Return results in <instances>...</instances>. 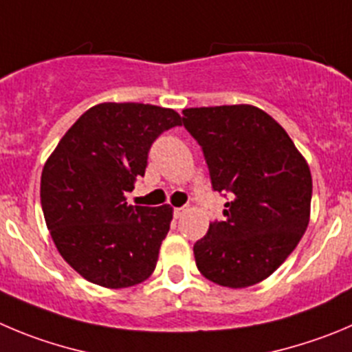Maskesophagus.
Listing matches in <instances>:
<instances>
[{
    "label": "esophagus",
    "mask_w": 352,
    "mask_h": 352,
    "mask_svg": "<svg viewBox=\"0 0 352 352\" xmlns=\"http://www.w3.org/2000/svg\"><path fill=\"white\" fill-rule=\"evenodd\" d=\"M186 212H187V206H179V208L173 210V215H175L177 219H179V217H182Z\"/></svg>",
    "instance_id": "1"
}]
</instances>
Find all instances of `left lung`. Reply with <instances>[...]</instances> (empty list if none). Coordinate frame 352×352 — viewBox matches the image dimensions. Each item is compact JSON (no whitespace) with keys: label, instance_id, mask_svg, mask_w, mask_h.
<instances>
[{"label":"left lung","instance_id":"8db88e82","mask_svg":"<svg viewBox=\"0 0 352 352\" xmlns=\"http://www.w3.org/2000/svg\"><path fill=\"white\" fill-rule=\"evenodd\" d=\"M182 113L184 126L203 147L213 189L232 195L224 221L210 222L196 241V265L221 287L261 283L287 261L309 224V165L285 128L250 104Z\"/></svg>","mask_w":352,"mask_h":352}]
</instances>
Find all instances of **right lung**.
<instances>
[{
    "mask_svg": "<svg viewBox=\"0 0 352 352\" xmlns=\"http://www.w3.org/2000/svg\"><path fill=\"white\" fill-rule=\"evenodd\" d=\"M182 123L177 111L102 102L81 114L48 156L41 206L58 254L104 288L135 287L156 269L173 208L126 203L157 135Z\"/></svg>",
    "mask_w": 352,
    "mask_h": 352,
    "instance_id": "right-lung-1",
    "label": "right lung"
}]
</instances>
